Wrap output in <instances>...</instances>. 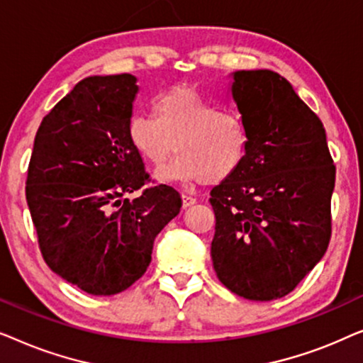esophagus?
<instances>
[{"mask_svg": "<svg viewBox=\"0 0 363 363\" xmlns=\"http://www.w3.org/2000/svg\"><path fill=\"white\" fill-rule=\"evenodd\" d=\"M182 201H183V208H188V206L195 205L196 198L191 196V195H186V193H183V195H182Z\"/></svg>", "mask_w": 363, "mask_h": 363, "instance_id": "esophagus-1", "label": "esophagus"}]
</instances>
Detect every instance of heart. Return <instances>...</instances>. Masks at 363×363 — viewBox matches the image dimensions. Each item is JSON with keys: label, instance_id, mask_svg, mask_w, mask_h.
I'll return each mask as SVG.
<instances>
[{"label": "heart", "instance_id": "1", "mask_svg": "<svg viewBox=\"0 0 363 363\" xmlns=\"http://www.w3.org/2000/svg\"><path fill=\"white\" fill-rule=\"evenodd\" d=\"M153 117L128 118L127 138L153 168L178 157L160 180L225 182L240 170L247 152V128L240 113L218 108L191 87H175L153 101Z\"/></svg>", "mask_w": 363, "mask_h": 363}]
</instances>
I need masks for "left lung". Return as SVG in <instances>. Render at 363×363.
Masks as SVG:
<instances>
[{
  "label": "left lung",
  "mask_w": 363,
  "mask_h": 363,
  "mask_svg": "<svg viewBox=\"0 0 363 363\" xmlns=\"http://www.w3.org/2000/svg\"><path fill=\"white\" fill-rule=\"evenodd\" d=\"M231 94L247 152L240 170L210 193L213 267L236 296L281 299L329 246L335 165L320 118L279 74L238 71Z\"/></svg>",
  "instance_id": "obj_1"
}]
</instances>
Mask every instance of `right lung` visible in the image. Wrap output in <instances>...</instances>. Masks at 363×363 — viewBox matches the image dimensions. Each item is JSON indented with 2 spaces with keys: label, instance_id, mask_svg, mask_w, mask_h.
I'll list each match as a JSON object with an SVG mask.
<instances>
[{
  "label": "right lung",
  "instance_id": "right-lung-1",
  "mask_svg": "<svg viewBox=\"0 0 363 363\" xmlns=\"http://www.w3.org/2000/svg\"><path fill=\"white\" fill-rule=\"evenodd\" d=\"M135 82L132 74L77 82L43 118L28 167L26 200L44 261L94 296L140 279L155 236L182 208L172 186L145 188L150 175L127 138Z\"/></svg>",
  "mask_w": 363,
  "mask_h": 363
}]
</instances>
